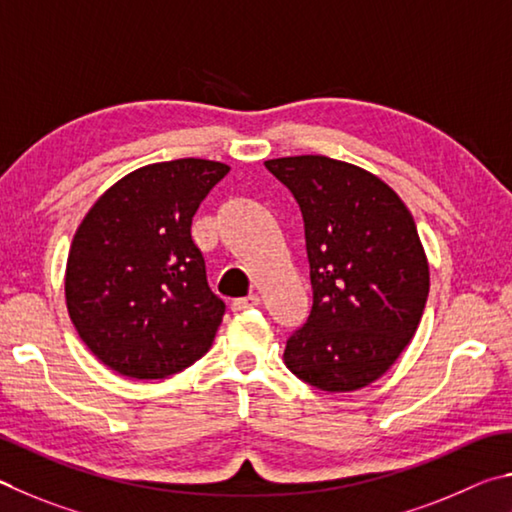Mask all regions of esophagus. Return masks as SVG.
Returning a JSON list of instances; mask_svg holds the SVG:
<instances>
[{
	"label": "esophagus",
	"mask_w": 512,
	"mask_h": 512,
	"mask_svg": "<svg viewBox=\"0 0 512 512\" xmlns=\"http://www.w3.org/2000/svg\"><path fill=\"white\" fill-rule=\"evenodd\" d=\"M256 306H261V299H258V294H247V297H242V299H233L231 310L233 312H245V310L256 308Z\"/></svg>",
	"instance_id": "obj_1"
}]
</instances>
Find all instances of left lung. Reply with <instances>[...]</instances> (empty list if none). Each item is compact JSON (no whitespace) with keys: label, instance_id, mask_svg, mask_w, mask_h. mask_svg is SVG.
Listing matches in <instances>:
<instances>
[{"label":"left lung","instance_id":"8db88e82","mask_svg":"<svg viewBox=\"0 0 512 512\" xmlns=\"http://www.w3.org/2000/svg\"><path fill=\"white\" fill-rule=\"evenodd\" d=\"M297 200L312 310L283 360L321 391H357L391 369L423 317L429 265L416 222L393 188L346 161H265Z\"/></svg>","mask_w":512,"mask_h":512}]
</instances>
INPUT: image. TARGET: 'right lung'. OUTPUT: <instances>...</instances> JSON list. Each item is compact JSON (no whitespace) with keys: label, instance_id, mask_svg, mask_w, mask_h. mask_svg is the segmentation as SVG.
I'll return each mask as SVG.
<instances>
[{"label":"right lung","instance_id":"add662e5","mask_svg":"<svg viewBox=\"0 0 512 512\" xmlns=\"http://www.w3.org/2000/svg\"><path fill=\"white\" fill-rule=\"evenodd\" d=\"M229 173L209 159L143 166L98 197L71 242V324L98 360L137 380L184 371L209 351L224 301L191 238L197 206Z\"/></svg>","mask_w":512,"mask_h":512}]
</instances>
